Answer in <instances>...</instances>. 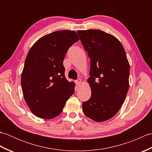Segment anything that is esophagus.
<instances>
[{
    "label": "esophagus",
    "instance_id": "obj_1",
    "mask_svg": "<svg viewBox=\"0 0 152 152\" xmlns=\"http://www.w3.org/2000/svg\"><path fill=\"white\" fill-rule=\"evenodd\" d=\"M76 85L78 86H80V85L82 84V80H80V79H78L76 81Z\"/></svg>",
    "mask_w": 152,
    "mask_h": 152
}]
</instances>
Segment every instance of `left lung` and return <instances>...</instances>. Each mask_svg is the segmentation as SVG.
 Here are the masks:
<instances>
[{"label":"left lung","mask_w":152,"mask_h":152,"mask_svg":"<svg viewBox=\"0 0 152 152\" xmlns=\"http://www.w3.org/2000/svg\"><path fill=\"white\" fill-rule=\"evenodd\" d=\"M90 59L88 79L91 96L82 103L87 117L108 120L124 102L129 87L130 66L124 47L113 35L99 29L77 31Z\"/></svg>","instance_id":"8db88e82"}]
</instances>
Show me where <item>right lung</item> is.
Masks as SVG:
<instances>
[{
  "instance_id": "obj_1",
  "label": "right lung",
  "mask_w": 152,
  "mask_h": 152,
  "mask_svg": "<svg viewBox=\"0 0 152 152\" xmlns=\"http://www.w3.org/2000/svg\"><path fill=\"white\" fill-rule=\"evenodd\" d=\"M78 40L74 31H55L38 39L28 51L21 83L25 101L37 117H57L74 93L75 83L66 79L63 62L69 48Z\"/></svg>"
}]
</instances>
